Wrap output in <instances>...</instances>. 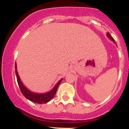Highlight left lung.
Here are the masks:
<instances>
[{
	"mask_svg": "<svg viewBox=\"0 0 129 129\" xmlns=\"http://www.w3.org/2000/svg\"><path fill=\"white\" fill-rule=\"evenodd\" d=\"M107 36H108V37H109V38H110V39H111L112 40L113 42H114V41H115V40H114V39H113V37H112L111 36H110V34H109V33H107Z\"/></svg>",
	"mask_w": 129,
	"mask_h": 129,
	"instance_id": "left-lung-1",
	"label": "left lung"
}]
</instances>
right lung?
Masks as SVG:
<instances>
[{
	"mask_svg": "<svg viewBox=\"0 0 129 129\" xmlns=\"http://www.w3.org/2000/svg\"><path fill=\"white\" fill-rule=\"evenodd\" d=\"M15 69L18 85H19V87H20L22 93L24 95V97H25V98H27V99L30 100V101L35 102V103L42 104H45L47 102H48L55 96V93L57 92V89H58V86H59L60 84L61 81H62V79L57 83L56 85L54 87V89L52 90L50 92H47L46 93H42V94L40 93V94H39V93H33V92H30V91H29L28 89L25 87L24 85H23L22 82L20 80V77L19 76V74H18L17 70L16 63L15 64Z\"/></svg>",
	"mask_w": 129,
	"mask_h": 129,
	"instance_id": "obj_1",
	"label": "right lung"
}]
</instances>
